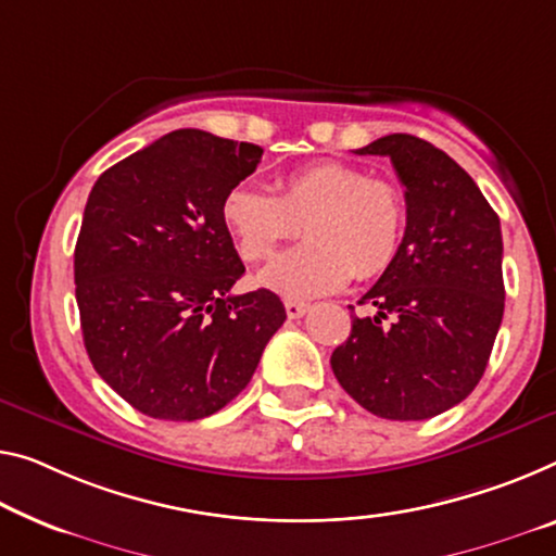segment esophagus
Masks as SVG:
<instances>
[{
  "instance_id": "1",
  "label": "esophagus",
  "mask_w": 556,
  "mask_h": 556,
  "mask_svg": "<svg viewBox=\"0 0 556 556\" xmlns=\"http://www.w3.org/2000/svg\"><path fill=\"white\" fill-rule=\"evenodd\" d=\"M286 313L290 320H298L303 318V315L307 313V305L305 303H298V301H286Z\"/></svg>"
}]
</instances>
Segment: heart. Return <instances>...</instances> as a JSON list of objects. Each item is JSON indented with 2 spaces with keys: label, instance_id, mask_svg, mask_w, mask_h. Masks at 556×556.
<instances>
[{
  "label": "heart",
  "instance_id": "b5f03b06",
  "mask_svg": "<svg viewBox=\"0 0 556 556\" xmlns=\"http://www.w3.org/2000/svg\"><path fill=\"white\" fill-rule=\"evenodd\" d=\"M224 224L245 263L268 261L286 241L307 233L261 273L258 283L286 298H318L350 278H372L397 258L405 238L403 193L386 178L343 161H315L278 181V195L241 184L224 199Z\"/></svg>",
  "mask_w": 556,
  "mask_h": 556
}]
</instances>
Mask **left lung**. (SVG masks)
<instances>
[{"instance_id": "1", "label": "left lung", "mask_w": 556, "mask_h": 556, "mask_svg": "<svg viewBox=\"0 0 556 556\" xmlns=\"http://www.w3.org/2000/svg\"><path fill=\"white\" fill-rule=\"evenodd\" d=\"M390 156L405 186L397 258L363 295L375 315L330 355L343 390L386 420H427L477 388L505 313L500 218L472 176L417 136L355 151Z\"/></svg>"}]
</instances>
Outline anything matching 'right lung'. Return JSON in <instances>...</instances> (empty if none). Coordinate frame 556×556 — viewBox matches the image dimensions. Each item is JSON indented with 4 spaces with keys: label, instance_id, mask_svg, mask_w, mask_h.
Segmentation results:
<instances>
[{
    "label": "right lung",
    "instance_id": "obj_1",
    "mask_svg": "<svg viewBox=\"0 0 556 556\" xmlns=\"http://www.w3.org/2000/svg\"><path fill=\"white\" fill-rule=\"evenodd\" d=\"M261 156L255 143L178 129L93 184L74 251L84 345L143 415L193 422L218 413L283 326L276 293H230L245 268L220 208Z\"/></svg>",
    "mask_w": 556,
    "mask_h": 556
}]
</instances>
